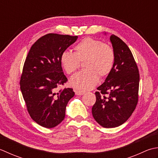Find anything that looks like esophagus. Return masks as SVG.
<instances>
[{
    "mask_svg": "<svg viewBox=\"0 0 158 158\" xmlns=\"http://www.w3.org/2000/svg\"><path fill=\"white\" fill-rule=\"evenodd\" d=\"M74 92H75L76 95H82L84 94V93H85V91H81V90H79V89H75Z\"/></svg>",
    "mask_w": 158,
    "mask_h": 158,
    "instance_id": "esophagus-1",
    "label": "esophagus"
}]
</instances>
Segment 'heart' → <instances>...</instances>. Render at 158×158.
<instances>
[{"label":"heart","instance_id":"b5f03b06","mask_svg":"<svg viewBox=\"0 0 158 158\" xmlns=\"http://www.w3.org/2000/svg\"><path fill=\"white\" fill-rule=\"evenodd\" d=\"M74 53L64 51L60 62L68 74L78 69L79 61H83L85 69L76 73L70 79L71 85L76 89L89 90L97 85L100 78L107 76L113 68L115 54L112 48L91 37L82 40L74 47Z\"/></svg>","mask_w":158,"mask_h":158}]
</instances>
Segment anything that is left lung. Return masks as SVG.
<instances>
[{
	"mask_svg": "<svg viewBox=\"0 0 158 158\" xmlns=\"http://www.w3.org/2000/svg\"><path fill=\"white\" fill-rule=\"evenodd\" d=\"M110 41L115 54L114 67L97 88L96 102L92 107L93 118L106 128L119 126L130 117L138 103L140 80L130 48L114 35H110Z\"/></svg>",
	"mask_w": 158,
	"mask_h": 158,
	"instance_id": "left-lung-1",
	"label": "left lung"
}]
</instances>
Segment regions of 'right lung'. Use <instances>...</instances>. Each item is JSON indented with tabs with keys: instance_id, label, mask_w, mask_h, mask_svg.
I'll list each match as a JSON object with an SVG mask.
<instances>
[{
	"instance_id": "obj_1",
	"label": "right lung",
	"mask_w": 158,
	"mask_h": 158,
	"mask_svg": "<svg viewBox=\"0 0 158 158\" xmlns=\"http://www.w3.org/2000/svg\"><path fill=\"white\" fill-rule=\"evenodd\" d=\"M78 36L47 34L28 52L20 78V89L31 117L41 126L56 127L65 116L67 103L75 95L72 89L58 91L67 81L60 62V54Z\"/></svg>"
}]
</instances>
